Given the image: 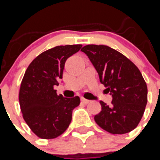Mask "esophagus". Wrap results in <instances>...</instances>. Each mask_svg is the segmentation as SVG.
Wrapping results in <instances>:
<instances>
[{
	"mask_svg": "<svg viewBox=\"0 0 160 160\" xmlns=\"http://www.w3.org/2000/svg\"><path fill=\"white\" fill-rule=\"evenodd\" d=\"M81 102L82 103H84V104H87V103L90 102V100H87V99H86V98H82Z\"/></svg>",
	"mask_w": 160,
	"mask_h": 160,
	"instance_id": "obj_1",
	"label": "esophagus"
}]
</instances>
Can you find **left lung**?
<instances>
[{"mask_svg": "<svg viewBox=\"0 0 160 160\" xmlns=\"http://www.w3.org/2000/svg\"><path fill=\"white\" fill-rule=\"evenodd\" d=\"M81 51L88 56L113 98L111 106L100 101L102 110L94 116L96 123L114 135L133 131L148 102V87L141 72L130 59L107 46L87 45Z\"/></svg>", "mask_w": 160, "mask_h": 160, "instance_id": "obj_1", "label": "left lung"}]
</instances>
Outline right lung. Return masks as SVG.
<instances>
[{"mask_svg":"<svg viewBox=\"0 0 160 160\" xmlns=\"http://www.w3.org/2000/svg\"><path fill=\"white\" fill-rule=\"evenodd\" d=\"M82 46L48 49L33 59L25 71L20 87V107L24 120L39 138L51 139L63 134L71 122L72 111L80 104L78 96L58 95L53 87L62 78L66 61Z\"/></svg>","mask_w":160,"mask_h":160,"instance_id":"1","label":"right lung"}]
</instances>
